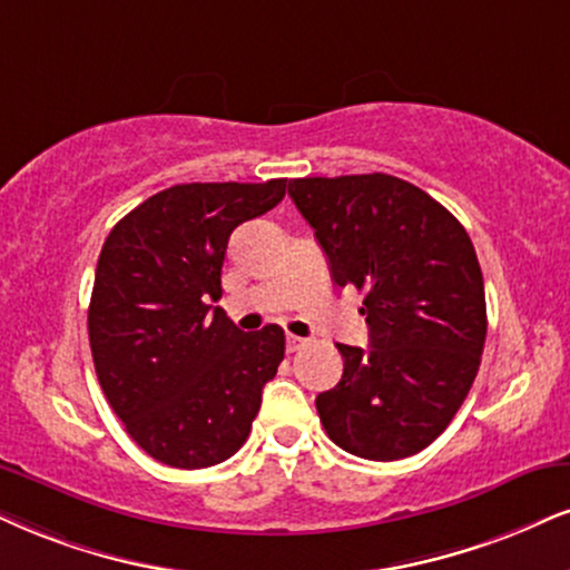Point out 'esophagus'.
Instances as JSON below:
<instances>
[{"label":"esophagus","mask_w":570,"mask_h":570,"mask_svg":"<svg viewBox=\"0 0 570 570\" xmlns=\"http://www.w3.org/2000/svg\"><path fill=\"white\" fill-rule=\"evenodd\" d=\"M285 346H287V351H291V354H296V351H301V348L306 346V341L298 338V335H287Z\"/></svg>","instance_id":"34e87169"}]
</instances>
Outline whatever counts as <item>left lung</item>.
Returning a JSON list of instances; mask_svg holds the SVG:
<instances>
[{
    "label": "left lung",
    "instance_id": "left-lung-1",
    "mask_svg": "<svg viewBox=\"0 0 570 570\" xmlns=\"http://www.w3.org/2000/svg\"><path fill=\"white\" fill-rule=\"evenodd\" d=\"M338 287L364 293L370 348L338 343L343 377L317 396L333 444L391 462L433 444L465 402L487 341L483 274L465 227L391 174L287 185Z\"/></svg>",
    "mask_w": 570,
    "mask_h": 570
}]
</instances>
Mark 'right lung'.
<instances>
[{"label":"right lung","instance_id":"obj_1","mask_svg":"<svg viewBox=\"0 0 570 570\" xmlns=\"http://www.w3.org/2000/svg\"><path fill=\"white\" fill-rule=\"evenodd\" d=\"M287 179L193 181L153 195L110 229L89 301V346L126 433L164 465H219L245 444L283 327L237 330L219 306L232 229L285 198Z\"/></svg>","mask_w":570,"mask_h":570}]
</instances>
